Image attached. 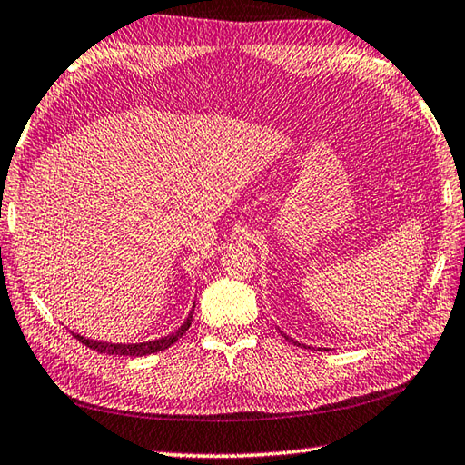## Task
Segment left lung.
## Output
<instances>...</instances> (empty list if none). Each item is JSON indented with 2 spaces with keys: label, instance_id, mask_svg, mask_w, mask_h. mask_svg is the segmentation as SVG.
Returning a JSON list of instances; mask_svg holds the SVG:
<instances>
[{
  "label": "left lung",
  "instance_id": "8db88e82",
  "mask_svg": "<svg viewBox=\"0 0 465 465\" xmlns=\"http://www.w3.org/2000/svg\"><path fill=\"white\" fill-rule=\"evenodd\" d=\"M281 333H282V331H281ZM282 337H285V339L289 341V343H295L297 347H307V345H301V343H299V341H292V339H291L289 335H285V333H282Z\"/></svg>",
  "mask_w": 465,
  "mask_h": 465
}]
</instances>
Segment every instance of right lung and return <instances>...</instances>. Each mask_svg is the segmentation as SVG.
Returning <instances> with one entry per match:
<instances>
[{"instance_id": "obj_1", "label": "right lung", "mask_w": 465, "mask_h": 465, "mask_svg": "<svg viewBox=\"0 0 465 465\" xmlns=\"http://www.w3.org/2000/svg\"><path fill=\"white\" fill-rule=\"evenodd\" d=\"M193 312H194V305L188 312V317L183 325H180L174 333H170L166 337H160L154 341H144V343H108V341H94L88 337H82L78 333H72L75 339L84 343L86 347L94 349V351L98 353H106V355H120V357H144V355H153L158 351H164L170 345H174L176 341L183 337L188 327H191V321H193Z\"/></svg>"}]
</instances>
